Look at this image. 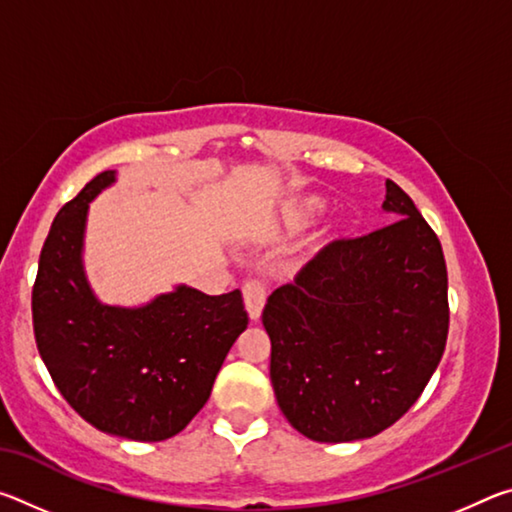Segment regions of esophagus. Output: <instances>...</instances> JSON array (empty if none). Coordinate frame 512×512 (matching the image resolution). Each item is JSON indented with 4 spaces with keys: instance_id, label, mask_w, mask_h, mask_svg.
<instances>
[{
    "instance_id": "34e87169",
    "label": "esophagus",
    "mask_w": 512,
    "mask_h": 512,
    "mask_svg": "<svg viewBox=\"0 0 512 512\" xmlns=\"http://www.w3.org/2000/svg\"><path fill=\"white\" fill-rule=\"evenodd\" d=\"M266 282L262 277H248L244 282V302H246V309H248V316L257 320L262 316V307L266 302Z\"/></svg>"
}]
</instances>
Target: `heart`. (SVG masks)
<instances>
[{
  "mask_svg": "<svg viewBox=\"0 0 512 512\" xmlns=\"http://www.w3.org/2000/svg\"><path fill=\"white\" fill-rule=\"evenodd\" d=\"M318 203L316 201H309V203H305V212H316L318 210Z\"/></svg>",
  "mask_w": 512,
  "mask_h": 512,
  "instance_id": "1",
  "label": "heart"
}]
</instances>
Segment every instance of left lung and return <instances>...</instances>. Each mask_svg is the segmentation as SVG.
<instances>
[{
    "instance_id": "left-lung-1",
    "label": "left lung",
    "mask_w": 512,
    "mask_h": 512,
    "mask_svg": "<svg viewBox=\"0 0 512 512\" xmlns=\"http://www.w3.org/2000/svg\"><path fill=\"white\" fill-rule=\"evenodd\" d=\"M384 210L393 223L329 241L262 311L277 404L293 429L318 443L391 427L445 352L443 246L393 180Z\"/></svg>"
}]
</instances>
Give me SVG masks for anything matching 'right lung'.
<instances>
[{"instance_id":"add662e5","label":"right lung","mask_w":512,"mask_h":512,"mask_svg":"<svg viewBox=\"0 0 512 512\" xmlns=\"http://www.w3.org/2000/svg\"><path fill=\"white\" fill-rule=\"evenodd\" d=\"M115 180L101 171L56 214L31 293L38 352L67 404L99 431L158 443L183 431L212 393L248 325L241 291L178 287L140 309L103 307L81 266L88 203Z\"/></svg>"}]
</instances>
